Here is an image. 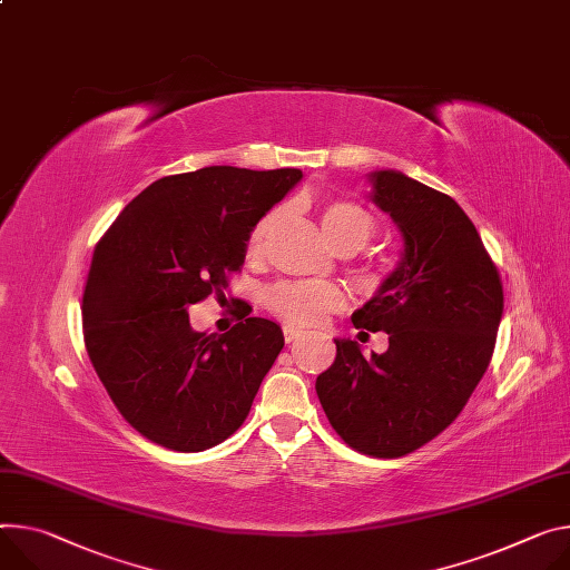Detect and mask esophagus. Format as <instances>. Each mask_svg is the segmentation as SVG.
Returning a JSON list of instances; mask_svg holds the SVG:
<instances>
[{
    "instance_id": "1",
    "label": "esophagus",
    "mask_w": 570,
    "mask_h": 570,
    "mask_svg": "<svg viewBox=\"0 0 570 570\" xmlns=\"http://www.w3.org/2000/svg\"><path fill=\"white\" fill-rule=\"evenodd\" d=\"M299 336H302L299 330H295V327H291V325L284 327V338H286V343H293V341H297Z\"/></svg>"
}]
</instances>
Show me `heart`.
Segmentation results:
<instances>
[{"label": "heart", "mask_w": 570, "mask_h": 570, "mask_svg": "<svg viewBox=\"0 0 570 570\" xmlns=\"http://www.w3.org/2000/svg\"><path fill=\"white\" fill-rule=\"evenodd\" d=\"M282 212H268L258 220L247 238V252L258 256L264 252L271 234L275 232ZM321 227L332 247L338 249H361L375 236V218L364 206L350 199L327 202L321 209ZM345 304V295L332 284H302V282H284L271 288L268 306L295 327L318 325L327 314L338 312Z\"/></svg>", "instance_id": "b5f03b06"}]
</instances>
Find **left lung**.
Segmentation results:
<instances>
[{"label":"left lung","instance_id":"obj_1","mask_svg":"<svg viewBox=\"0 0 570 570\" xmlns=\"http://www.w3.org/2000/svg\"><path fill=\"white\" fill-rule=\"evenodd\" d=\"M368 181L404 245L352 323L386 332L389 350L366 356L356 341L334 338L336 358L316 393L350 448L393 459L459 416L489 368L504 304L498 268L452 197L400 170H375Z\"/></svg>","mask_w":570,"mask_h":570}]
</instances>
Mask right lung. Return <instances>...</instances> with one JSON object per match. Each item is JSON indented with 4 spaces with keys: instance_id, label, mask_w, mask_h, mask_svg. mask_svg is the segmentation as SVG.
I'll list each match as a JSON object with an SVG mask.
<instances>
[{
    "instance_id": "add662e5",
    "label": "right lung",
    "mask_w": 570,
    "mask_h": 570,
    "mask_svg": "<svg viewBox=\"0 0 570 570\" xmlns=\"http://www.w3.org/2000/svg\"><path fill=\"white\" fill-rule=\"evenodd\" d=\"M302 179L297 168L209 166L136 195L95 247L83 338L97 377L145 439L202 452L232 436L284 347L282 327L245 318L195 332L188 306L220 295L247 238Z\"/></svg>"
}]
</instances>
